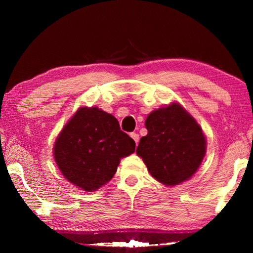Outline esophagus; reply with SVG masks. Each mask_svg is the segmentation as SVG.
<instances>
[{
  "label": "esophagus",
  "mask_w": 253,
  "mask_h": 253,
  "mask_svg": "<svg viewBox=\"0 0 253 253\" xmlns=\"http://www.w3.org/2000/svg\"><path fill=\"white\" fill-rule=\"evenodd\" d=\"M130 137L132 139L135 140V143H136V145H138V140H139V135L138 134H136V132H130Z\"/></svg>",
  "instance_id": "esophagus-1"
}]
</instances>
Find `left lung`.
<instances>
[{"label": "left lung", "instance_id": "left-lung-1", "mask_svg": "<svg viewBox=\"0 0 253 253\" xmlns=\"http://www.w3.org/2000/svg\"><path fill=\"white\" fill-rule=\"evenodd\" d=\"M147 135L136 153L158 182L174 186L190 178L202 163L205 137L194 118L178 104L160 108L145 122Z\"/></svg>", "mask_w": 253, "mask_h": 253}]
</instances>
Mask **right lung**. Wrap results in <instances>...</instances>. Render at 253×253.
Returning <instances> with one entry per match:
<instances>
[{
  "mask_svg": "<svg viewBox=\"0 0 253 253\" xmlns=\"http://www.w3.org/2000/svg\"><path fill=\"white\" fill-rule=\"evenodd\" d=\"M135 146L116 118L91 107L80 108L65 126L53 155L68 181L91 192L113 178L121 158L134 153Z\"/></svg>",
  "mask_w": 253,
  "mask_h": 253,
  "instance_id": "add662e5",
  "label": "right lung"
}]
</instances>
